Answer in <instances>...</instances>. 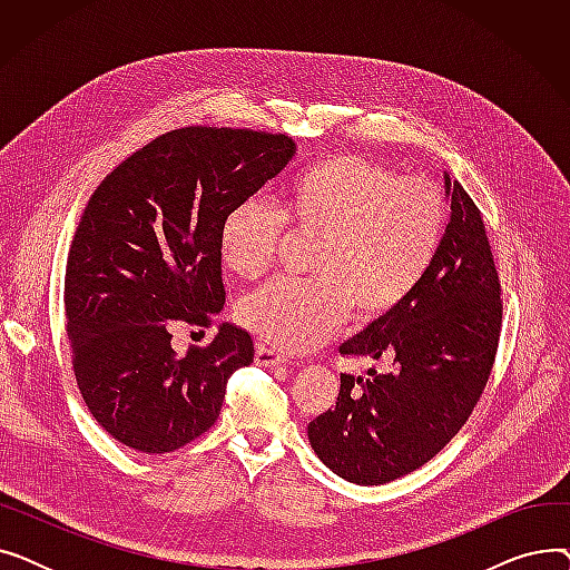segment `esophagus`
Segmentation results:
<instances>
[{"instance_id":"34e87169","label":"esophagus","mask_w":570,"mask_h":570,"mask_svg":"<svg viewBox=\"0 0 570 570\" xmlns=\"http://www.w3.org/2000/svg\"><path fill=\"white\" fill-rule=\"evenodd\" d=\"M256 365L261 367H279L284 365V355H279L275 348H269L265 344L256 346Z\"/></svg>"}]
</instances>
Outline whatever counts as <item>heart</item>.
Returning a JSON list of instances; mask_svg holds the SVG:
<instances>
[{
    "instance_id": "1",
    "label": "heart",
    "mask_w": 570,
    "mask_h": 570,
    "mask_svg": "<svg viewBox=\"0 0 570 570\" xmlns=\"http://www.w3.org/2000/svg\"><path fill=\"white\" fill-rule=\"evenodd\" d=\"M451 219L439 185L400 177L391 166L333 155L293 175L279 207L249 198L222 222L219 247L230 273L258 279L273 267L286 228L316 237L309 282L277 279L243 297L237 321L284 353H307L353 316L393 314L423 284Z\"/></svg>"
}]
</instances>
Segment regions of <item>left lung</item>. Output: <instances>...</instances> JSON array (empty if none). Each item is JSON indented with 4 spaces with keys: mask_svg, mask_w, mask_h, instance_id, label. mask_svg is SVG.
I'll return each instance as SVG.
<instances>
[{
    "mask_svg": "<svg viewBox=\"0 0 570 570\" xmlns=\"http://www.w3.org/2000/svg\"><path fill=\"white\" fill-rule=\"evenodd\" d=\"M451 222L406 303L340 346L391 361L370 379L342 374L335 409L309 423L314 453L348 483L383 485L430 462L481 400L501 333V284L481 209L445 173Z\"/></svg>",
    "mask_w": 570,
    "mask_h": 570,
    "instance_id": "obj_1",
    "label": "left lung"
}]
</instances>
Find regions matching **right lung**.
Here are the masks:
<instances>
[{"label": "right lung", "instance_id": "right-lung-1", "mask_svg": "<svg viewBox=\"0 0 570 570\" xmlns=\"http://www.w3.org/2000/svg\"><path fill=\"white\" fill-rule=\"evenodd\" d=\"M295 155L284 134L183 127L108 173L87 200L65 277L71 365L95 421L140 453H170L215 425L226 383L254 363L222 323L177 355L173 325L209 327L226 303L219 230Z\"/></svg>", "mask_w": 570, "mask_h": 570}]
</instances>
